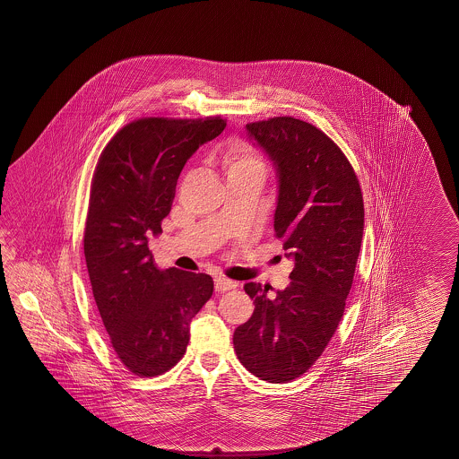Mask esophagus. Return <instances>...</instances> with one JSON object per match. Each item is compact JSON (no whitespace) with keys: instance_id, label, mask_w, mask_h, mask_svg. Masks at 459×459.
I'll use <instances>...</instances> for the list:
<instances>
[{"instance_id":"1","label":"esophagus","mask_w":459,"mask_h":459,"mask_svg":"<svg viewBox=\"0 0 459 459\" xmlns=\"http://www.w3.org/2000/svg\"><path fill=\"white\" fill-rule=\"evenodd\" d=\"M236 287H238V282L230 281V279H226V277H223V275H216L215 289L218 290V292H226V290L236 289Z\"/></svg>"}]
</instances>
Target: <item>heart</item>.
<instances>
[{
    "mask_svg": "<svg viewBox=\"0 0 459 459\" xmlns=\"http://www.w3.org/2000/svg\"><path fill=\"white\" fill-rule=\"evenodd\" d=\"M221 167L226 180L243 178V177H263L265 166L263 157L243 143H234L228 146L221 156Z\"/></svg>",
    "mask_w": 459,
    "mask_h": 459,
    "instance_id": "heart-1",
    "label": "heart"
}]
</instances>
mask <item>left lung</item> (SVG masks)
Wrapping results in <instances>:
<instances>
[{
    "label": "left lung",
    "instance_id": "left-lung-1",
    "mask_svg": "<svg viewBox=\"0 0 459 459\" xmlns=\"http://www.w3.org/2000/svg\"><path fill=\"white\" fill-rule=\"evenodd\" d=\"M277 176L273 231L293 261L275 299L247 282L253 316L233 334L234 351L255 377L290 382L308 371L342 322L361 249V186L342 149L318 127L290 117L246 125Z\"/></svg>",
    "mask_w": 459,
    "mask_h": 459
}]
</instances>
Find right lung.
Returning <instances> with one entry per match:
<instances>
[{
	"label": "right lung",
	"mask_w": 459,
	"mask_h": 459,
	"mask_svg": "<svg viewBox=\"0 0 459 459\" xmlns=\"http://www.w3.org/2000/svg\"><path fill=\"white\" fill-rule=\"evenodd\" d=\"M225 127L221 117H143L117 131L98 160L83 238L88 275L113 350L141 377L182 359L190 322L213 293L208 273L160 271L147 241L162 233L186 160Z\"/></svg>",
	"instance_id": "obj_1"
}]
</instances>
